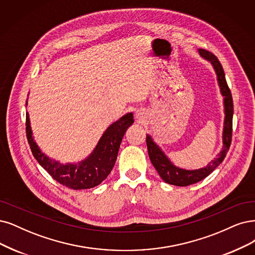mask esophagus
I'll list each match as a JSON object with an SVG mask.
<instances>
[{
	"instance_id": "1",
	"label": "esophagus",
	"mask_w": 255,
	"mask_h": 255,
	"mask_svg": "<svg viewBox=\"0 0 255 255\" xmlns=\"http://www.w3.org/2000/svg\"><path fill=\"white\" fill-rule=\"evenodd\" d=\"M135 117H136V119H138V120H142V119L144 118V113L140 112V111H136Z\"/></svg>"
}]
</instances>
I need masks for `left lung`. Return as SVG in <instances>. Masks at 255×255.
<instances>
[{"label": "left lung", "instance_id": "left-lung-1", "mask_svg": "<svg viewBox=\"0 0 255 255\" xmlns=\"http://www.w3.org/2000/svg\"><path fill=\"white\" fill-rule=\"evenodd\" d=\"M199 53L205 60L209 61L213 66V69L216 73V79L220 86V90L224 98V128H223V148L220 153L216 155L214 159L204 168L194 169V170H187L180 167H176L170 159L167 157L165 152L158 147V145L154 142L151 135L147 134L146 143L148 148L149 158L152 165L156 169L157 173L161 176L165 183H168L174 186L185 187L200 182L206 176H208L214 169L218 167L227 154L232 137V118H233V101L230 89L226 82L225 72L222 67L220 61L216 56L207 51L205 49H199Z\"/></svg>", "mask_w": 255, "mask_h": 255}]
</instances>
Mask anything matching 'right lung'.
I'll return each instance as SVG.
<instances>
[{"label":"right lung","instance_id":"right-lung-1","mask_svg":"<svg viewBox=\"0 0 255 255\" xmlns=\"http://www.w3.org/2000/svg\"><path fill=\"white\" fill-rule=\"evenodd\" d=\"M133 122V115L130 112L113 123L103 133L93 151L78 163H61L42 151L32 135L28 112H26V134L33 156L56 182L73 190L90 189L100 185L111 172L123 136Z\"/></svg>","mask_w":255,"mask_h":255}]
</instances>
